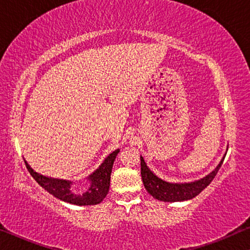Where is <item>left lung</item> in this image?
<instances>
[{
    "instance_id": "8db88e82",
    "label": "left lung",
    "mask_w": 250,
    "mask_h": 250,
    "mask_svg": "<svg viewBox=\"0 0 250 250\" xmlns=\"http://www.w3.org/2000/svg\"><path fill=\"white\" fill-rule=\"evenodd\" d=\"M225 159V156L219 163V165L215 167L214 170L207 175L206 177L201 178L189 183H169L156 176V175L148 168V166L145 163L144 158L140 157L141 165V177L145 185V188L152 197L164 202H181V201L191 200L196 195H199L207 186L213 181V178L217 175L218 170Z\"/></svg>"
}]
</instances>
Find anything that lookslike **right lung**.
<instances>
[{
  "instance_id": "add662e5",
  "label": "right lung",
  "mask_w": 250,
  "mask_h": 250,
  "mask_svg": "<svg viewBox=\"0 0 250 250\" xmlns=\"http://www.w3.org/2000/svg\"><path fill=\"white\" fill-rule=\"evenodd\" d=\"M119 151L120 150L117 149L112 154L107 156L99 168L86 178L89 181V188L83 194H77L73 192L72 181L43 176V175L35 172L27 162L24 161V163L29 173L37 181V183L47 192H49L51 195L64 201V202L75 204V206H95V204L101 203L109 192L111 172H112L114 159Z\"/></svg>"
}]
</instances>
